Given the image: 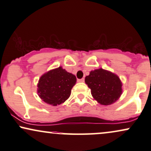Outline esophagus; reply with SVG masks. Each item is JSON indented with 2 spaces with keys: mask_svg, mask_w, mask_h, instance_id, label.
Listing matches in <instances>:
<instances>
[{
  "mask_svg": "<svg viewBox=\"0 0 151 151\" xmlns=\"http://www.w3.org/2000/svg\"><path fill=\"white\" fill-rule=\"evenodd\" d=\"M77 81L78 82H81V83H83V82H84V79H83V78H82V79H77Z\"/></svg>",
  "mask_w": 151,
  "mask_h": 151,
  "instance_id": "obj_1",
  "label": "esophagus"
}]
</instances>
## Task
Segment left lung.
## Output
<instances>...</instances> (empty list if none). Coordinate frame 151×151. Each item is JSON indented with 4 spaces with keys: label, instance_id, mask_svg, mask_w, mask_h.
<instances>
[{
    "label": "left lung",
    "instance_id": "left-lung-1",
    "mask_svg": "<svg viewBox=\"0 0 151 151\" xmlns=\"http://www.w3.org/2000/svg\"><path fill=\"white\" fill-rule=\"evenodd\" d=\"M85 82L91 88L93 98L103 105L115 102L122 93V83L119 77L102 68L90 72L85 78Z\"/></svg>",
    "mask_w": 151,
    "mask_h": 151
}]
</instances>
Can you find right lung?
Returning a JSON list of instances; mask_svg holds the SVG:
<instances>
[{"mask_svg": "<svg viewBox=\"0 0 151 151\" xmlns=\"http://www.w3.org/2000/svg\"><path fill=\"white\" fill-rule=\"evenodd\" d=\"M76 77L62 67L44 74L39 80L37 93L44 102L53 106L62 104L70 96Z\"/></svg>", "mask_w": 151, "mask_h": 151, "instance_id": "obj_1", "label": "right lung"}]
</instances>
